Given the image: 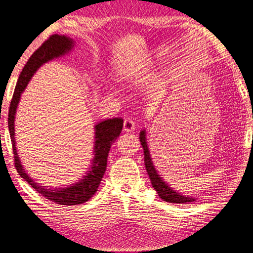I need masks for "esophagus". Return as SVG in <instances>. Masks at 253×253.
Instances as JSON below:
<instances>
[{
  "mask_svg": "<svg viewBox=\"0 0 253 253\" xmlns=\"http://www.w3.org/2000/svg\"><path fill=\"white\" fill-rule=\"evenodd\" d=\"M136 123L132 119H126L123 122V130L126 132H132L135 130Z\"/></svg>",
  "mask_w": 253,
  "mask_h": 253,
  "instance_id": "1",
  "label": "esophagus"
}]
</instances>
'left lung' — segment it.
I'll list each match as a JSON object with an SVG mask.
<instances>
[{"label": "left lung", "mask_w": 253, "mask_h": 253, "mask_svg": "<svg viewBox=\"0 0 253 253\" xmlns=\"http://www.w3.org/2000/svg\"><path fill=\"white\" fill-rule=\"evenodd\" d=\"M140 142H141V146L143 148V154H144V165H146V169L147 172L149 175V178H150L152 187L155 188V190L158 194L159 197L161 200H164L165 202H169V203H176V204H185V203L188 202H194L196 201L195 198L193 197H186L184 195H181L176 190H173L171 187L165 183L163 178L160 177V175L157 172L154 163H152L151 156H150V151H149L148 144H147V138H146V130H143L140 132Z\"/></svg>", "instance_id": "obj_1"}]
</instances>
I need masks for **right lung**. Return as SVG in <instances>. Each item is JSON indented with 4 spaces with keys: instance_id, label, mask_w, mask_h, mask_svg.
<instances>
[{
    "instance_id": "right-lung-1",
    "label": "right lung",
    "mask_w": 253,
    "mask_h": 253,
    "mask_svg": "<svg viewBox=\"0 0 253 253\" xmlns=\"http://www.w3.org/2000/svg\"><path fill=\"white\" fill-rule=\"evenodd\" d=\"M74 47V40L69 37L52 35L44 41V42L32 53L29 58L26 66H24L21 74H20L18 83H16L13 97H12L9 109V131L11 136L12 148H13L14 164L19 175L24 180L28 181L31 187L44 196L48 200L60 205H77L87 202L90 197L96 193L104 172L106 170L107 156H109L110 148L115 140L119 138L123 127V120L120 118L107 119L104 121L98 122L95 126V142H94V158L90 164V168L86 176L82 178L80 181L67 186L65 188L50 189L45 186H41L36 183L32 178L24 171L23 166L20 161L15 147V132H14V119L16 113V107L21 98V94L27 87L28 83L43 64L48 63L55 58L61 57L72 50Z\"/></svg>"
}]
</instances>
